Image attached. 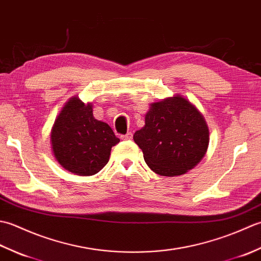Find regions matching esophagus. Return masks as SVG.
<instances>
[{
  "instance_id": "34e87169",
  "label": "esophagus",
  "mask_w": 261,
  "mask_h": 261,
  "mask_svg": "<svg viewBox=\"0 0 261 261\" xmlns=\"http://www.w3.org/2000/svg\"><path fill=\"white\" fill-rule=\"evenodd\" d=\"M121 139H123V140H131V139H132V132H126L125 135L121 136Z\"/></svg>"
}]
</instances>
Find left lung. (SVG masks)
<instances>
[{
    "label": "left lung",
    "instance_id": "8db88e82",
    "mask_svg": "<svg viewBox=\"0 0 261 261\" xmlns=\"http://www.w3.org/2000/svg\"><path fill=\"white\" fill-rule=\"evenodd\" d=\"M134 140L151 170L173 177L201 162L208 147V127L191 102L175 96L151 104Z\"/></svg>",
    "mask_w": 261,
    "mask_h": 261
}]
</instances>
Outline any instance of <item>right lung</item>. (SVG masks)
<instances>
[{
  "label": "right lung",
  "instance_id": "right-lung-1",
  "mask_svg": "<svg viewBox=\"0 0 261 261\" xmlns=\"http://www.w3.org/2000/svg\"><path fill=\"white\" fill-rule=\"evenodd\" d=\"M119 142L109 124L94 118L92 104L85 105L79 97L66 103L51 130L55 158L66 170L81 176L98 173Z\"/></svg>",
  "mask_w": 261,
  "mask_h": 261
}]
</instances>
